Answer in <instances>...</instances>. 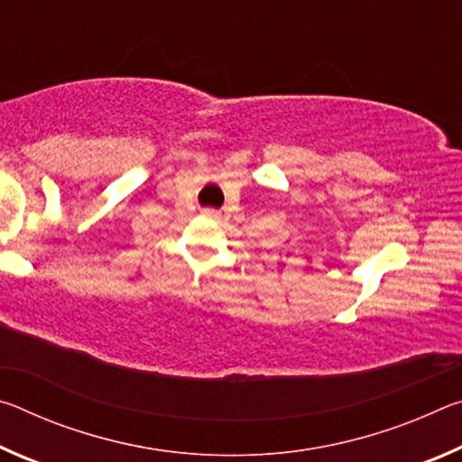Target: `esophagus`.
Wrapping results in <instances>:
<instances>
[{"instance_id": "esophagus-1", "label": "esophagus", "mask_w": 462, "mask_h": 462, "mask_svg": "<svg viewBox=\"0 0 462 462\" xmlns=\"http://www.w3.org/2000/svg\"><path fill=\"white\" fill-rule=\"evenodd\" d=\"M203 216L209 217V220H217V217H220V214H217L216 209H203Z\"/></svg>"}]
</instances>
